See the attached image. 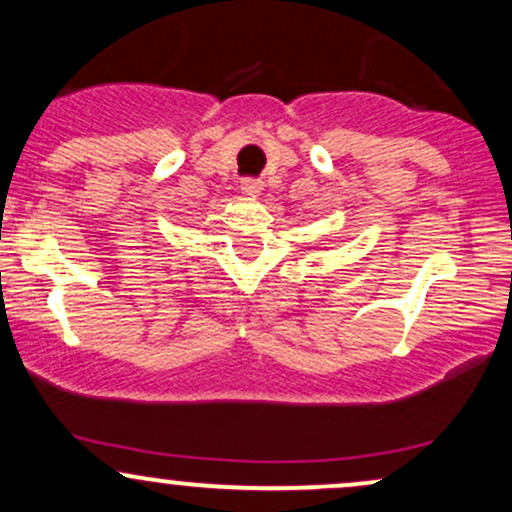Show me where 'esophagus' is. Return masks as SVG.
Instances as JSON below:
<instances>
[{"instance_id":"obj_1","label":"esophagus","mask_w":512,"mask_h":512,"mask_svg":"<svg viewBox=\"0 0 512 512\" xmlns=\"http://www.w3.org/2000/svg\"><path fill=\"white\" fill-rule=\"evenodd\" d=\"M240 187H243V192H248V195H257V192H262V180L260 178H243L240 180Z\"/></svg>"}]
</instances>
